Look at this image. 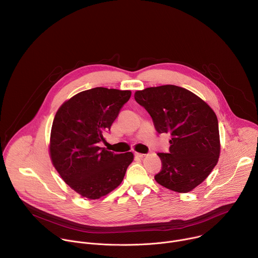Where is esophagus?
Wrapping results in <instances>:
<instances>
[{
  "label": "esophagus",
  "instance_id": "1",
  "mask_svg": "<svg viewBox=\"0 0 258 258\" xmlns=\"http://www.w3.org/2000/svg\"><path fill=\"white\" fill-rule=\"evenodd\" d=\"M135 156L139 157V158H143L146 156V154H142V153H135Z\"/></svg>",
  "mask_w": 258,
  "mask_h": 258
}]
</instances>
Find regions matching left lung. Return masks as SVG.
<instances>
[{
    "instance_id": "8db88e82",
    "label": "left lung",
    "mask_w": 258,
    "mask_h": 258,
    "mask_svg": "<svg viewBox=\"0 0 258 258\" xmlns=\"http://www.w3.org/2000/svg\"><path fill=\"white\" fill-rule=\"evenodd\" d=\"M135 100L152 117L159 134L169 133V152L158 153L159 185L188 193L209 175L220 153L218 121L213 110L192 92L166 85L135 93Z\"/></svg>"
}]
</instances>
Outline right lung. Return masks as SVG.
I'll use <instances>...</instances> for the list:
<instances>
[{
    "label": "right lung",
    "instance_id": "add662e5",
    "mask_svg": "<svg viewBox=\"0 0 258 258\" xmlns=\"http://www.w3.org/2000/svg\"><path fill=\"white\" fill-rule=\"evenodd\" d=\"M131 91L94 88L64 102L54 117L50 157L62 179L88 199H99L117 188L134 154H115L99 147L105 142Z\"/></svg>",
    "mask_w": 258,
    "mask_h": 258
}]
</instances>
